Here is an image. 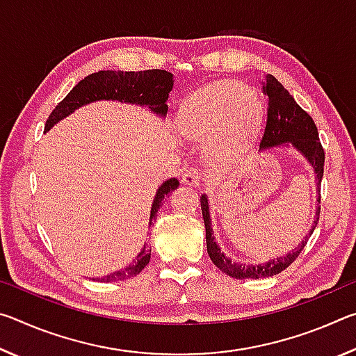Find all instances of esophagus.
<instances>
[{"label": "esophagus", "mask_w": 356, "mask_h": 356, "mask_svg": "<svg viewBox=\"0 0 356 356\" xmlns=\"http://www.w3.org/2000/svg\"><path fill=\"white\" fill-rule=\"evenodd\" d=\"M202 180V174L197 170H188L182 177V182L190 186H200Z\"/></svg>", "instance_id": "34e87169"}]
</instances>
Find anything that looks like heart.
Returning a JSON list of instances; mask_svg holds the SVG:
<instances>
[{
	"label": "heart",
	"instance_id": "1",
	"mask_svg": "<svg viewBox=\"0 0 356 356\" xmlns=\"http://www.w3.org/2000/svg\"><path fill=\"white\" fill-rule=\"evenodd\" d=\"M262 124V105L237 84H220L188 99L180 129L196 141H210L209 156L218 163L237 160L251 146Z\"/></svg>",
	"mask_w": 356,
	"mask_h": 356
}]
</instances>
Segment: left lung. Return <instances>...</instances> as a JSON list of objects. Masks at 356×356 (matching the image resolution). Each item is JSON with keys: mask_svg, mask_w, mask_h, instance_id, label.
<instances>
[{"mask_svg": "<svg viewBox=\"0 0 356 356\" xmlns=\"http://www.w3.org/2000/svg\"><path fill=\"white\" fill-rule=\"evenodd\" d=\"M262 92L268 97V108H267V120H265V127L261 138V146L259 150H267L270 147L280 146H292L308 160V163L314 168L316 180H317V207L316 216L312 227L309 229L308 236L303 238L297 248L287 252L284 256H280L265 264H243L236 262L229 259L225 252L221 251L218 243L215 242L212 221H210L209 212V200L207 195L201 196V210L204 225H206V242H207V252L216 267L222 273L236 280H259L268 278V276L278 275L282 270H286L298 254L303 251L305 245L308 243V238L314 232L317 226L318 215H321V182L323 176V163H325V152L318 140V131L314 124V120L301 108L295 99L289 94L287 89L276 80L273 75L267 74L262 78Z\"/></svg>", "mask_w": 356, "mask_h": 356, "instance_id": "8db88e82", "label": "left lung"}]
</instances>
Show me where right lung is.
Here are the masks:
<instances>
[{"instance_id": "right-lung-1", "label": "right lung", "mask_w": 356, "mask_h": 356, "mask_svg": "<svg viewBox=\"0 0 356 356\" xmlns=\"http://www.w3.org/2000/svg\"><path fill=\"white\" fill-rule=\"evenodd\" d=\"M174 76L166 70L152 69V70H140V72H120V70H100L84 78L65 97L59 102L55 110L51 111L45 122V130L48 131L59 120L67 118L78 108L92 102L99 100H118L124 104L147 106L150 111L165 118L168 113L166 100L172 91ZM179 186L177 179H168L156 190L154 197L152 209H150L149 227L152 226V220H155L156 212L161 206L168 193L176 190ZM150 261V248L143 246L140 254L127 267L116 270L106 276L97 278L100 282H113L124 281L134 278L141 270L146 267Z\"/></svg>"}]
</instances>
